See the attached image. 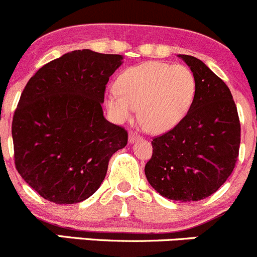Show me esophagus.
Listing matches in <instances>:
<instances>
[{"label":"esophagus","instance_id":"esophagus-1","mask_svg":"<svg viewBox=\"0 0 257 257\" xmlns=\"http://www.w3.org/2000/svg\"><path fill=\"white\" fill-rule=\"evenodd\" d=\"M141 137H140L139 134H136V132L134 131H130L128 132V142L130 144H134V142H136L137 140H140Z\"/></svg>","mask_w":257,"mask_h":257}]
</instances>
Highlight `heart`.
<instances>
[{
    "mask_svg": "<svg viewBox=\"0 0 257 257\" xmlns=\"http://www.w3.org/2000/svg\"><path fill=\"white\" fill-rule=\"evenodd\" d=\"M116 87L117 91L105 95V106L113 120H131L139 108L142 127L155 134L179 125L196 95V81L189 67L160 61L126 68L118 76Z\"/></svg>",
    "mask_w": 257,
    "mask_h": 257,
    "instance_id": "obj_1",
    "label": "heart"
}]
</instances>
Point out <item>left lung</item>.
Returning a JSON list of instances; mask_svg holds the SVG:
<instances>
[{
  "mask_svg": "<svg viewBox=\"0 0 257 257\" xmlns=\"http://www.w3.org/2000/svg\"><path fill=\"white\" fill-rule=\"evenodd\" d=\"M192 71L196 95L184 120L152 140L149 184L174 201H199L220 189L235 167L240 121L230 88L201 60L179 55Z\"/></svg>",
  "mask_w": 257,
  "mask_h": 257,
  "instance_id": "8db88e82",
  "label": "left lung"
}]
</instances>
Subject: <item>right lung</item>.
Segmentation results:
<instances>
[{
    "instance_id": "1",
    "label": "right lung",
    "mask_w": 257,
    "mask_h": 257,
    "mask_svg": "<svg viewBox=\"0 0 257 257\" xmlns=\"http://www.w3.org/2000/svg\"><path fill=\"white\" fill-rule=\"evenodd\" d=\"M121 55L76 50L42 66L21 93L12 121L15 165L43 199L77 204L97 191L127 131L102 103Z\"/></svg>"
}]
</instances>
